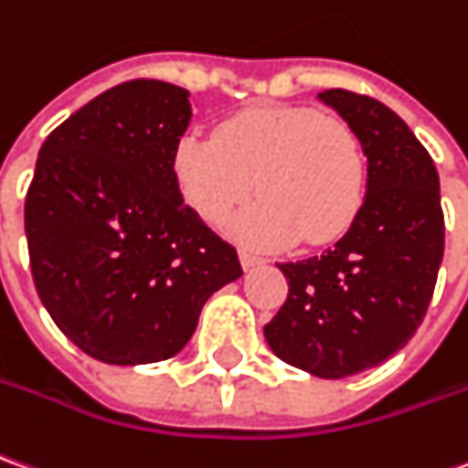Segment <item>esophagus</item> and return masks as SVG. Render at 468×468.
I'll use <instances>...</instances> for the list:
<instances>
[{
  "mask_svg": "<svg viewBox=\"0 0 468 468\" xmlns=\"http://www.w3.org/2000/svg\"><path fill=\"white\" fill-rule=\"evenodd\" d=\"M240 263H243V268L248 271V268H256L263 263V258L256 256V253H250V250H240Z\"/></svg>",
  "mask_w": 468,
  "mask_h": 468,
  "instance_id": "obj_1",
  "label": "esophagus"
}]
</instances>
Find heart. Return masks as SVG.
I'll list each match as a JSON object with an SVG mask.
<instances>
[{"mask_svg": "<svg viewBox=\"0 0 468 468\" xmlns=\"http://www.w3.org/2000/svg\"><path fill=\"white\" fill-rule=\"evenodd\" d=\"M182 200L220 228L253 185L261 195L233 223L253 248H281L302 238L324 245L355 223L367 182V159L355 126L303 106H263L218 123L212 139L185 136L172 156Z\"/></svg>", "mask_w": 468, "mask_h": 468, "instance_id": "heart-1", "label": "heart"}]
</instances>
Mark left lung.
<instances>
[{
    "label": "left lung",
    "mask_w": 468,
    "mask_h": 468,
    "mask_svg": "<svg viewBox=\"0 0 468 468\" xmlns=\"http://www.w3.org/2000/svg\"><path fill=\"white\" fill-rule=\"evenodd\" d=\"M319 98L355 126L367 195L335 248L279 263L289 296L263 335L283 362L339 380L393 357L416 335L443 258V210L433 159L395 111L345 88Z\"/></svg>",
    "instance_id": "8db88e82"
}]
</instances>
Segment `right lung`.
<instances>
[{
    "instance_id": "right-lung-1",
    "label": "right lung",
    "mask_w": 468,
    "mask_h": 468,
    "mask_svg": "<svg viewBox=\"0 0 468 468\" xmlns=\"http://www.w3.org/2000/svg\"><path fill=\"white\" fill-rule=\"evenodd\" d=\"M187 90L139 78L45 139L25 197L29 268L52 322L109 365L177 355L205 302L243 268L179 195Z\"/></svg>"
}]
</instances>
